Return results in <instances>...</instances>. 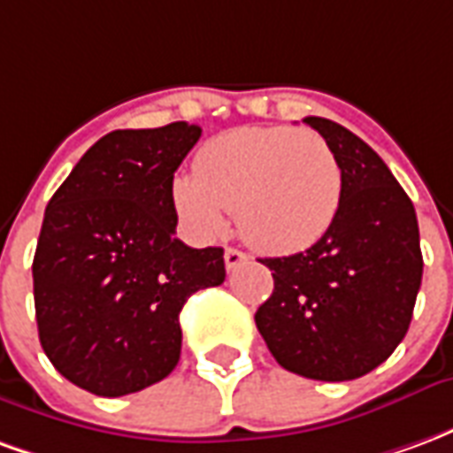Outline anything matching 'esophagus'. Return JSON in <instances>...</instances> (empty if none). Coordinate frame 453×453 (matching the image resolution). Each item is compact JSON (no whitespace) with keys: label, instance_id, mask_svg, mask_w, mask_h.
Returning a JSON list of instances; mask_svg holds the SVG:
<instances>
[{"label":"esophagus","instance_id":"obj_1","mask_svg":"<svg viewBox=\"0 0 453 453\" xmlns=\"http://www.w3.org/2000/svg\"><path fill=\"white\" fill-rule=\"evenodd\" d=\"M245 262H247L245 252H240V250H235V247H227L226 250V269L227 272H233V269H237L240 265H245Z\"/></svg>","mask_w":453,"mask_h":453}]
</instances>
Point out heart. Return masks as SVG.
Returning a JSON list of instances; mask_svg holds the SVG:
<instances>
[{
    "instance_id": "b5f03b06",
    "label": "heart",
    "mask_w": 453,
    "mask_h": 453,
    "mask_svg": "<svg viewBox=\"0 0 453 453\" xmlns=\"http://www.w3.org/2000/svg\"><path fill=\"white\" fill-rule=\"evenodd\" d=\"M196 174L169 184L179 220L198 240H216L235 208L247 242L266 252L315 245L337 218L344 191L333 145L315 130L247 126L198 150Z\"/></svg>"
}]
</instances>
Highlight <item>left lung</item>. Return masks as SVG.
Masks as SVG:
<instances>
[{"mask_svg": "<svg viewBox=\"0 0 453 453\" xmlns=\"http://www.w3.org/2000/svg\"><path fill=\"white\" fill-rule=\"evenodd\" d=\"M305 123L340 159V211L305 252L259 259L272 269L274 291L255 323L286 371L351 380L388 359L408 333L422 284L418 216L364 140L320 116Z\"/></svg>", "mask_w": 453, "mask_h": 453, "instance_id": "1", "label": "left lung"}]
</instances>
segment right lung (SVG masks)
<instances>
[{
    "label": "right lung",
    "instance_id": "obj_1",
    "mask_svg": "<svg viewBox=\"0 0 453 453\" xmlns=\"http://www.w3.org/2000/svg\"><path fill=\"white\" fill-rule=\"evenodd\" d=\"M201 126L113 130L74 165L45 208L34 301L45 357L104 398L142 390L181 354L179 313L191 294L226 281L220 247L174 237V172Z\"/></svg>",
    "mask_w": 453,
    "mask_h": 453
}]
</instances>
